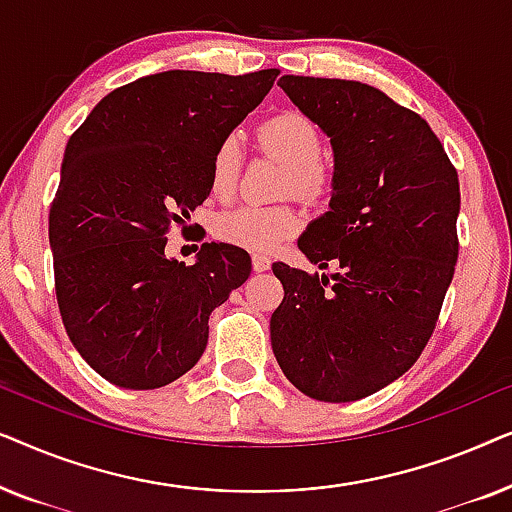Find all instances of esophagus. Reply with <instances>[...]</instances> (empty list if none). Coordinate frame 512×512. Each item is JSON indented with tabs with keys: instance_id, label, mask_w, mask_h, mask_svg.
<instances>
[{
	"instance_id": "obj_1",
	"label": "esophagus",
	"mask_w": 512,
	"mask_h": 512,
	"mask_svg": "<svg viewBox=\"0 0 512 512\" xmlns=\"http://www.w3.org/2000/svg\"><path fill=\"white\" fill-rule=\"evenodd\" d=\"M251 268H254V272L270 270V258L263 254H254V258H251Z\"/></svg>"
}]
</instances>
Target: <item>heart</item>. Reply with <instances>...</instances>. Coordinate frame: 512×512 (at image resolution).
<instances>
[{"instance_id":"b5f03b06","label":"heart","mask_w":512,"mask_h":512,"mask_svg":"<svg viewBox=\"0 0 512 512\" xmlns=\"http://www.w3.org/2000/svg\"><path fill=\"white\" fill-rule=\"evenodd\" d=\"M261 146L282 163L289 165L286 191L298 198L314 200L326 193L331 174L321 163V132L314 121L300 111H282L258 128ZM242 146L230 135L216 146L209 165V188L216 198H228L240 177ZM300 228V216L291 207L244 205L221 214L216 221V235L223 242L251 254H270Z\"/></svg>"}]
</instances>
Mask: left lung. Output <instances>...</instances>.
I'll return each mask as SVG.
<instances>
[{"label":"left lung","instance_id":"1","mask_svg":"<svg viewBox=\"0 0 512 512\" xmlns=\"http://www.w3.org/2000/svg\"><path fill=\"white\" fill-rule=\"evenodd\" d=\"M277 86L331 139L328 212L298 249L331 275L275 263L284 286L272 352L293 387L326 403L398 380L429 342L457 265L459 179L429 123L361 81L286 74Z\"/></svg>","mask_w":512,"mask_h":512}]
</instances>
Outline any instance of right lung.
I'll use <instances>...</instances> for the list:
<instances>
[{
	"mask_svg": "<svg viewBox=\"0 0 512 512\" xmlns=\"http://www.w3.org/2000/svg\"><path fill=\"white\" fill-rule=\"evenodd\" d=\"M277 74L142 76L102 97L69 137L48 216L55 293L76 352L116 387L158 389L188 373L209 314L247 282L244 249L205 242L186 265L165 256V233L212 193L216 146Z\"/></svg>",
	"mask_w": 512,
	"mask_h": 512,
	"instance_id": "obj_1",
	"label": "right lung"
}]
</instances>
